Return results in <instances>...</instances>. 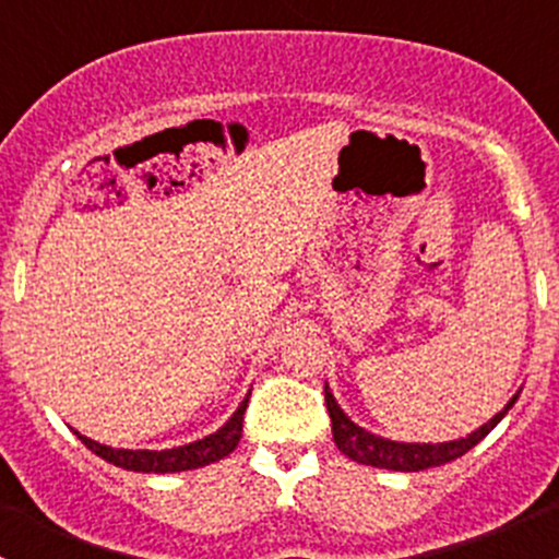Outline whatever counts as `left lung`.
I'll use <instances>...</instances> for the list:
<instances>
[{
	"label": "left lung",
	"mask_w": 559,
	"mask_h": 559,
	"mask_svg": "<svg viewBox=\"0 0 559 559\" xmlns=\"http://www.w3.org/2000/svg\"><path fill=\"white\" fill-rule=\"evenodd\" d=\"M520 392L509 400L500 414H495L487 425L478 427L476 432H471L467 438H460V441H449V443H397V441H386V438L373 436V432L362 430L359 425H354L346 414H343L341 405L335 403L332 397L330 386L324 384V400H326V411H330L332 419V438H335L337 449L343 454L352 456L354 462H362V465H373V467H386V471H403V473H414V471H427V467H438L447 465V462L456 460L465 452H471L484 436H489L495 425L503 419L506 414L511 411V405L516 403Z\"/></svg>",
	"instance_id": "1"
}]
</instances>
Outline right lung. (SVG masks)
<instances>
[{
	"label": "right lung",
	"instance_id": "add662e5",
	"mask_svg": "<svg viewBox=\"0 0 559 559\" xmlns=\"http://www.w3.org/2000/svg\"><path fill=\"white\" fill-rule=\"evenodd\" d=\"M246 405H248V397L238 405L233 419H229L222 430L213 432V436L189 443V447L165 449V452H148V449H138V452H132V449H112V447H105V443L92 441V438L81 436V432H75V436L86 443V449H92L94 454L103 456L107 462H112V465L123 467V471H138V473L194 471V467L211 465V462L222 460V456L235 452V447H238L240 441V432H243Z\"/></svg>",
	"mask_w": 559,
	"mask_h": 559
}]
</instances>
